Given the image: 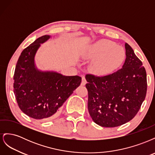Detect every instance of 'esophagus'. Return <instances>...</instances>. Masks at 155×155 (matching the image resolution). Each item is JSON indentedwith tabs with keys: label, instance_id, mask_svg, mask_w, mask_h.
<instances>
[{
	"label": "esophagus",
	"instance_id": "obj_1",
	"mask_svg": "<svg viewBox=\"0 0 155 155\" xmlns=\"http://www.w3.org/2000/svg\"><path fill=\"white\" fill-rule=\"evenodd\" d=\"M87 83V81H86V79L84 76H82V81H81V85L84 86L85 85V84Z\"/></svg>",
	"mask_w": 155,
	"mask_h": 155
}]
</instances>
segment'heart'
<instances>
[{
  "instance_id": "b5f03b06",
  "label": "heart",
  "mask_w": 155,
  "mask_h": 155,
  "mask_svg": "<svg viewBox=\"0 0 155 155\" xmlns=\"http://www.w3.org/2000/svg\"><path fill=\"white\" fill-rule=\"evenodd\" d=\"M84 58L92 61L91 71L97 76H107L118 69L125 58L124 49L114 42L101 39L87 48Z\"/></svg>"
}]
</instances>
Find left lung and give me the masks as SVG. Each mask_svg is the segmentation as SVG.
Segmentation results:
<instances>
[{
	"label": "left lung",
	"mask_w": 155,
	"mask_h": 155,
	"mask_svg": "<svg viewBox=\"0 0 155 155\" xmlns=\"http://www.w3.org/2000/svg\"><path fill=\"white\" fill-rule=\"evenodd\" d=\"M126 59L122 68L107 76L87 74L88 110L101 127H115L132 120L147 93V74L133 48L125 44Z\"/></svg>",
	"instance_id": "1"
}]
</instances>
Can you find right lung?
<instances>
[{"instance_id":"add662e5","label":"right lung","mask_w":155,"mask_h":155,"mask_svg":"<svg viewBox=\"0 0 155 155\" xmlns=\"http://www.w3.org/2000/svg\"><path fill=\"white\" fill-rule=\"evenodd\" d=\"M50 37L42 36L23 50L13 76V92L18 107L27 116L36 120L54 117L81 82L78 76H66L37 69L35 55L41 44Z\"/></svg>"}]
</instances>
